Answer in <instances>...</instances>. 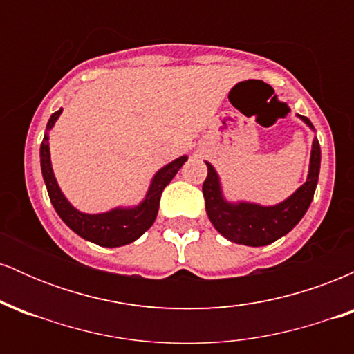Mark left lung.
<instances>
[{
    "label": "left lung",
    "instance_id": "obj_1",
    "mask_svg": "<svg viewBox=\"0 0 354 354\" xmlns=\"http://www.w3.org/2000/svg\"><path fill=\"white\" fill-rule=\"evenodd\" d=\"M301 120L313 128L311 121L306 116H301ZM319 163L321 149L318 140H315L306 183L288 200L276 206H259L251 205V203L230 205L226 203L221 196L216 171L213 166L206 163L208 176L203 183V196H205V206L209 221L223 236L230 241L238 243V245H270L290 233L298 225L299 219L304 216L306 209L310 208L319 176Z\"/></svg>",
    "mask_w": 354,
    "mask_h": 354
}]
</instances>
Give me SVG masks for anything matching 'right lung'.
Returning a JSON list of instances; mask_svg holds the SVG:
<instances>
[{
	"label": "right lung",
	"instance_id": "1",
	"mask_svg": "<svg viewBox=\"0 0 354 354\" xmlns=\"http://www.w3.org/2000/svg\"><path fill=\"white\" fill-rule=\"evenodd\" d=\"M61 111L63 109H58L56 113H53L46 124V131L53 128V124L58 120ZM39 156H41V171L44 183H46L48 194H50V200L53 206H55L56 213L59 214V218L76 234H80L81 238L106 248H116L133 243L153 225L154 219H156L158 208H160L161 193H163L166 185H169V181L173 180L178 169L188 160V156H181L178 160H174L173 163L161 168L156 173V176L153 178L151 186H149L148 194H146V200L140 206H136V208L113 209L109 213L103 214H84L73 208L70 203H68L66 198L61 193L58 183L55 180L50 161L48 133L43 138L41 148H39Z\"/></svg>",
	"mask_w": 354,
	"mask_h": 354
}]
</instances>
